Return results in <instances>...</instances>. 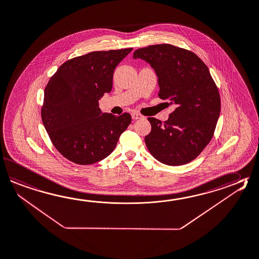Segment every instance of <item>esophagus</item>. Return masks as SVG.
Segmentation results:
<instances>
[{"mask_svg":"<svg viewBox=\"0 0 259 259\" xmlns=\"http://www.w3.org/2000/svg\"><path fill=\"white\" fill-rule=\"evenodd\" d=\"M132 118L134 120H138V119H141V118H143V116L141 114H139V113L134 112V113H132Z\"/></svg>","mask_w":259,"mask_h":259,"instance_id":"obj_1","label":"esophagus"}]
</instances>
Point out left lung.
<instances>
[{"label":"left lung","mask_w":259,"mask_h":259,"mask_svg":"<svg viewBox=\"0 0 259 259\" xmlns=\"http://www.w3.org/2000/svg\"><path fill=\"white\" fill-rule=\"evenodd\" d=\"M158 76V98L175 110L167 121L149 117L145 138L149 152L161 163L179 166L195 159L210 142L221 112V98L206 64L196 54L170 44L138 49Z\"/></svg>","instance_id":"1"}]
</instances>
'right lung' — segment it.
I'll list each match as a JSON object with an SVG mask.
<instances>
[{"label":"right lung","instance_id":"1","mask_svg":"<svg viewBox=\"0 0 259 259\" xmlns=\"http://www.w3.org/2000/svg\"><path fill=\"white\" fill-rule=\"evenodd\" d=\"M132 48L92 52L62 64L44 90L41 119L53 146L70 161L89 165L108 157L131 123L127 112L102 113L114 69Z\"/></svg>","mask_w":259,"mask_h":259}]
</instances>
